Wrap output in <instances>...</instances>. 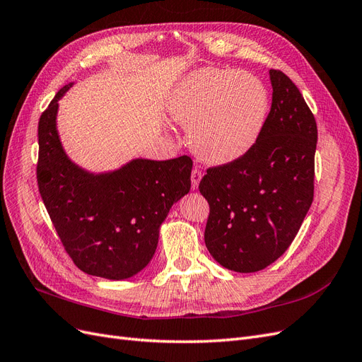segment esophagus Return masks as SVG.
Returning a JSON list of instances; mask_svg holds the SVG:
<instances>
[{
	"label": "esophagus",
	"mask_w": 362,
	"mask_h": 362,
	"mask_svg": "<svg viewBox=\"0 0 362 362\" xmlns=\"http://www.w3.org/2000/svg\"><path fill=\"white\" fill-rule=\"evenodd\" d=\"M201 180H202V172H201V169L194 168V169L192 170V189H193V190L198 189V185H199Z\"/></svg>",
	"instance_id": "1"
}]
</instances>
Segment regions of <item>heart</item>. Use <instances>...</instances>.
<instances>
[{
    "label": "heart",
    "instance_id": "obj_1",
    "mask_svg": "<svg viewBox=\"0 0 362 362\" xmlns=\"http://www.w3.org/2000/svg\"><path fill=\"white\" fill-rule=\"evenodd\" d=\"M168 110L189 129V146L208 164L225 166L255 146L269 115V93L257 76L202 68L175 87Z\"/></svg>",
    "mask_w": 362,
    "mask_h": 362
}]
</instances>
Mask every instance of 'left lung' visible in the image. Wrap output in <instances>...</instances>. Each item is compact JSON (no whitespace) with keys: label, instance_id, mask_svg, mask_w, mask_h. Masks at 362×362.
Segmentation results:
<instances>
[{"label":"left lung","instance_id":"8db88e82","mask_svg":"<svg viewBox=\"0 0 362 362\" xmlns=\"http://www.w3.org/2000/svg\"><path fill=\"white\" fill-rule=\"evenodd\" d=\"M272 107L247 154L206 170L205 246L228 270L266 269L288 249L314 196L317 124L288 76L270 69Z\"/></svg>","mask_w":362,"mask_h":362}]
</instances>
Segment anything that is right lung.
Returning a JSON list of instances; mask_svg holds the SVG:
<instances>
[{
  "label": "right lung",
  "instance_id": "obj_1",
  "mask_svg": "<svg viewBox=\"0 0 362 362\" xmlns=\"http://www.w3.org/2000/svg\"><path fill=\"white\" fill-rule=\"evenodd\" d=\"M72 84L62 87L39 120V192L76 267L87 275L128 279L154 257L161 223L190 190L193 161L187 156L134 158L100 173L80 168L57 131L59 101Z\"/></svg>",
  "mask_w": 362,
  "mask_h": 362
}]
</instances>
